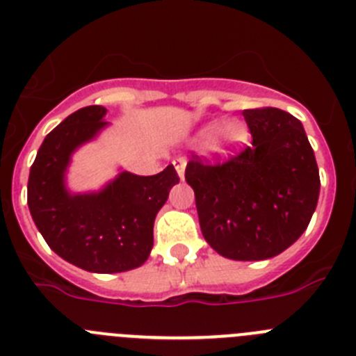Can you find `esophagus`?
<instances>
[{"label": "esophagus", "mask_w": 356, "mask_h": 356, "mask_svg": "<svg viewBox=\"0 0 356 356\" xmlns=\"http://www.w3.org/2000/svg\"><path fill=\"white\" fill-rule=\"evenodd\" d=\"M172 163H175L176 172H178V176H180V180H184L185 178V159H176Z\"/></svg>", "instance_id": "1"}]
</instances>
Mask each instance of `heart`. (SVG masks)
Instances as JSON below:
<instances>
[{"instance_id": "b5f03b06", "label": "heart", "mask_w": 356, "mask_h": 356, "mask_svg": "<svg viewBox=\"0 0 356 356\" xmlns=\"http://www.w3.org/2000/svg\"><path fill=\"white\" fill-rule=\"evenodd\" d=\"M246 139V124L237 119H228L222 124H210L200 135V143H209L207 146L216 153H228L229 149L241 146Z\"/></svg>"}]
</instances>
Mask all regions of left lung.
<instances>
[{"label":"left lung","instance_id":"left-lung-1","mask_svg":"<svg viewBox=\"0 0 356 356\" xmlns=\"http://www.w3.org/2000/svg\"><path fill=\"white\" fill-rule=\"evenodd\" d=\"M253 143L226 162L193 155L185 180L194 188L201 234L232 260H266L301 237L319 197V169L294 115L273 106L242 112Z\"/></svg>","mask_w":356,"mask_h":356}]
</instances>
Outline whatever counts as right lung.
Wrapping results in <instances>:
<instances>
[{
	"mask_svg": "<svg viewBox=\"0 0 356 356\" xmlns=\"http://www.w3.org/2000/svg\"><path fill=\"white\" fill-rule=\"evenodd\" d=\"M105 106L65 118L44 139L28 178V207L44 241L58 257L90 273H122L143 266L153 248V225L178 172L168 165L153 176L122 171L103 191L67 193L72 151L106 127Z\"/></svg>",
	"mask_w": 356,
	"mask_h": 356,
	"instance_id": "right-lung-1",
	"label": "right lung"
}]
</instances>
